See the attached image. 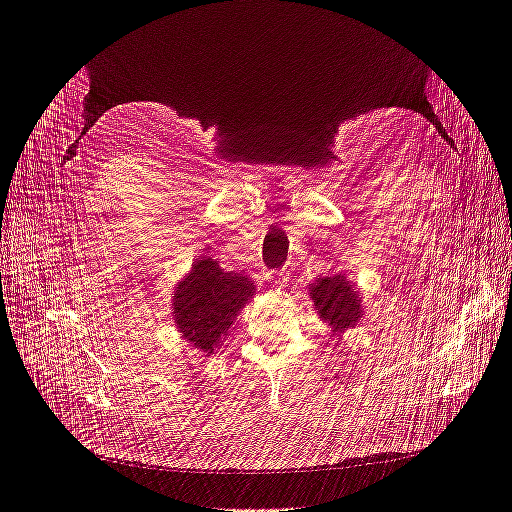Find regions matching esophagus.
I'll use <instances>...</instances> for the list:
<instances>
[{
	"label": "esophagus",
	"mask_w": 512,
	"mask_h": 512,
	"mask_svg": "<svg viewBox=\"0 0 512 512\" xmlns=\"http://www.w3.org/2000/svg\"><path fill=\"white\" fill-rule=\"evenodd\" d=\"M288 280H290L288 273L282 269V271H277V273H275V277H273V284H277V286H286V284H288Z\"/></svg>",
	"instance_id": "esophagus-1"
}]
</instances>
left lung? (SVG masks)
<instances>
[{
    "mask_svg": "<svg viewBox=\"0 0 512 512\" xmlns=\"http://www.w3.org/2000/svg\"><path fill=\"white\" fill-rule=\"evenodd\" d=\"M309 301L318 309L322 322H327L331 337L342 339V335L363 320V297L356 286L348 280L346 273H335L331 277H318L309 284Z\"/></svg>",
    "mask_w": 512,
    "mask_h": 512,
    "instance_id": "1",
    "label": "left lung"
}]
</instances>
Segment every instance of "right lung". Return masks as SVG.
<instances>
[{
    "label": "right lung",
    "mask_w": 512,
    "mask_h": 512,
    "mask_svg": "<svg viewBox=\"0 0 512 512\" xmlns=\"http://www.w3.org/2000/svg\"><path fill=\"white\" fill-rule=\"evenodd\" d=\"M254 292L256 286L247 275L224 271L220 260L211 256L196 258L170 299L175 327L192 348L211 354Z\"/></svg>",
    "instance_id": "obj_1"
}]
</instances>
